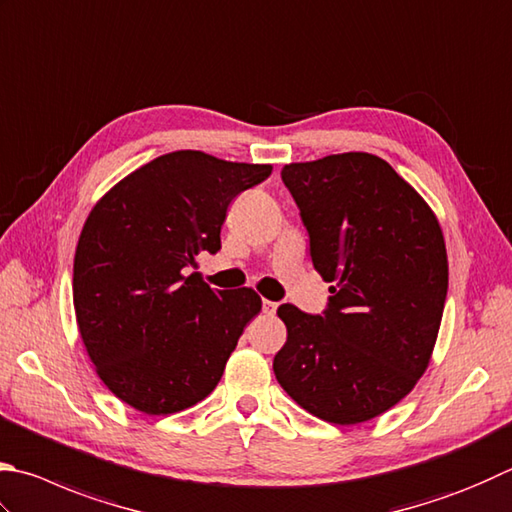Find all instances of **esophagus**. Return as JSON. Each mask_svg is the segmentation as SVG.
<instances>
[{
	"label": "esophagus",
	"mask_w": 512,
	"mask_h": 512,
	"mask_svg": "<svg viewBox=\"0 0 512 512\" xmlns=\"http://www.w3.org/2000/svg\"><path fill=\"white\" fill-rule=\"evenodd\" d=\"M276 310H278V303H274V301H263V312H265L267 316H274Z\"/></svg>",
	"instance_id": "1"
}]
</instances>
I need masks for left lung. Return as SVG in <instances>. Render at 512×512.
I'll return each instance as SVG.
<instances>
[{"instance_id": "left-lung-1", "label": "left lung", "mask_w": 512, "mask_h": 512, "mask_svg": "<svg viewBox=\"0 0 512 512\" xmlns=\"http://www.w3.org/2000/svg\"><path fill=\"white\" fill-rule=\"evenodd\" d=\"M330 287L323 314L278 307L281 388L314 417L352 426L406 397L426 372L448 294L437 216L388 162L339 153L281 171Z\"/></svg>"}]
</instances>
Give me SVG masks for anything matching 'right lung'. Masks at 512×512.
Returning <instances> with one entry per match:
<instances>
[{
	"instance_id": "obj_1",
	"label": "right lung",
	"mask_w": 512,
	"mask_h": 512,
	"mask_svg": "<svg viewBox=\"0 0 512 512\" xmlns=\"http://www.w3.org/2000/svg\"><path fill=\"white\" fill-rule=\"evenodd\" d=\"M269 173L272 165L173 151L91 209L73 263L77 327L98 376L131 408L173 414L218 385L263 303L254 289L220 292L187 272L220 249L231 200Z\"/></svg>"
}]
</instances>
